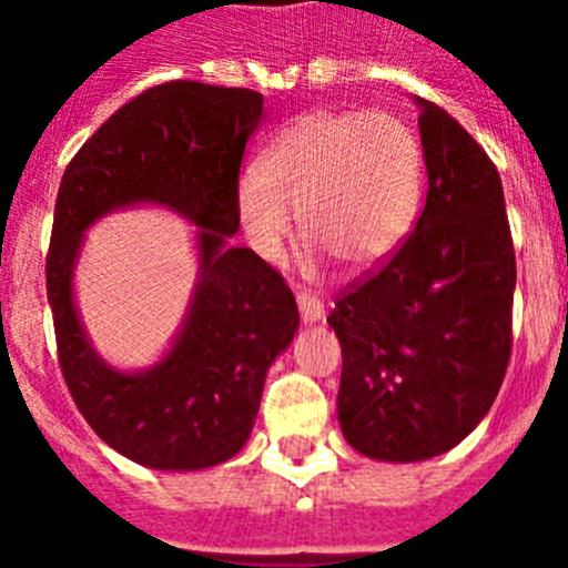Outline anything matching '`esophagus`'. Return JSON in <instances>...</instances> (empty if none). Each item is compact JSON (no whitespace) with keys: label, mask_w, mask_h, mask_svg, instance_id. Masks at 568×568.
<instances>
[{"label":"esophagus","mask_w":568,"mask_h":568,"mask_svg":"<svg viewBox=\"0 0 568 568\" xmlns=\"http://www.w3.org/2000/svg\"><path fill=\"white\" fill-rule=\"evenodd\" d=\"M296 305H300V316L302 321H318L324 318V302L318 300V296H313L311 291H302V294H296Z\"/></svg>","instance_id":"esophagus-1"}]
</instances>
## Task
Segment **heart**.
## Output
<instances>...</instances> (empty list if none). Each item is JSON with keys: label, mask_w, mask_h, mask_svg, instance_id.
<instances>
[{"label": "heart", "mask_w": 568, "mask_h": 568, "mask_svg": "<svg viewBox=\"0 0 568 568\" xmlns=\"http://www.w3.org/2000/svg\"><path fill=\"white\" fill-rule=\"evenodd\" d=\"M423 192L415 131L385 109H313L291 120L244 175L239 220L277 257L300 214L302 236L348 272L385 261L412 227Z\"/></svg>", "instance_id": "b5f03b06"}]
</instances>
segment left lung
<instances>
[{
    "mask_svg": "<svg viewBox=\"0 0 568 568\" xmlns=\"http://www.w3.org/2000/svg\"><path fill=\"white\" fill-rule=\"evenodd\" d=\"M417 106L426 205L326 318L343 352V437L382 462L459 445L495 404L514 341L517 257L500 175L459 120L432 101Z\"/></svg>",
    "mask_w": 568,
    "mask_h": 568,
    "instance_id": "8db88e82",
    "label": "left lung"
}]
</instances>
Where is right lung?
<instances>
[{"instance_id": "1", "label": "right lung", "mask_w": 568, "mask_h": 568, "mask_svg": "<svg viewBox=\"0 0 568 568\" xmlns=\"http://www.w3.org/2000/svg\"><path fill=\"white\" fill-rule=\"evenodd\" d=\"M263 120L247 88L156 84L123 104L62 173L45 252L57 359L73 404L125 459L153 469H203L247 443L268 365L294 341L300 311L283 274L239 231V175ZM162 202L203 226L201 283L184 332L156 369L118 375L89 348L70 302L81 233L106 210Z\"/></svg>"}]
</instances>
